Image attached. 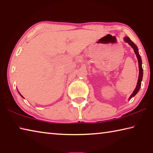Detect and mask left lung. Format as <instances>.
Returning <instances> with one entry per match:
<instances>
[{
  "label": "left lung",
  "instance_id": "left-lung-1",
  "mask_svg": "<svg viewBox=\"0 0 153 153\" xmlns=\"http://www.w3.org/2000/svg\"><path fill=\"white\" fill-rule=\"evenodd\" d=\"M124 41H125L126 42L128 43L129 45H130L131 47L133 48L134 51V53H135L136 55L137 56V59H138V67H139V76H138V82H137V86L136 87L135 90H134V92L132 94H131L130 97H129V100H130L131 98L134 97V96H135L138 92L139 91L140 88L141 87V82L142 80V77H143V69H142V59L140 56L139 55V53H138V47H137L136 45L134 44L132 41H131L130 39L128 37H125L124 38Z\"/></svg>",
  "mask_w": 153,
  "mask_h": 153
}]
</instances>
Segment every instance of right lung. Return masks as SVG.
Segmentation results:
<instances>
[{
  "mask_svg": "<svg viewBox=\"0 0 153 153\" xmlns=\"http://www.w3.org/2000/svg\"><path fill=\"white\" fill-rule=\"evenodd\" d=\"M20 95H21V96H22V94H20Z\"/></svg>",
  "mask_w": 153,
  "mask_h": 153,
  "instance_id": "1",
  "label": "right lung"
}]
</instances>
